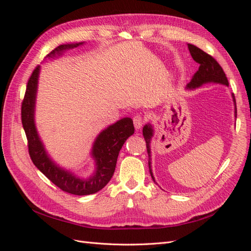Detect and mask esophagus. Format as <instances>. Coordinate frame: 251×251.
I'll return each instance as SVG.
<instances>
[{"mask_svg": "<svg viewBox=\"0 0 251 251\" xmlns=\"http://www.w3.org/2000/svg\"><path fill=\"white\" fill-rule=\"evenodd\" d=\"M133 121H134V126H135V128L136 130H139V128L143 126L144 124V119L141 115H136L134 116L133 118Z\"/></svg>", "mask_w": 251, "mask_h": 251, "instance_id": "34e87169", "label": "esophagus"}]
</instances>
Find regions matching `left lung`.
Listing matches in <instances>:
<instances>
[{
  "label": "left lung",
  "mask_w": 251,
  "mask_h": 251,
  "mask_svg": "<svg viewBox=\"0 0 251 251\" xmlns=\"http://www.w3.org/2000/svg\"><path fill=\"white\" fill-rule=\"evenodd\" d=\"M187 46H188L189 52H191V55H192L193 59L196 63H198L200 65L198 71H197L193 75V78H192L191 82L187 83V89L198 88V87L202 86L203 83H206V82H218V83H223V85L228 86V79H227L226 75L222 69V67L219 65V63L214 57L209 55L208 53L201 50L200 48L194 46V45H192V44H187ZM232 97H233V101L235 103L233 94H232ZM235 112H237V108H235ZM142 134H143L144 140H146V143H147V151L149 154L150 174L151 176V179L154 180V182H156L155 178L153 176V172H151V169L150 143H151V136H153V128H151V125L144 126L143 130H142Z\"/></svg>",
  "instance_id": "left-lung-1"
}]
</instances>
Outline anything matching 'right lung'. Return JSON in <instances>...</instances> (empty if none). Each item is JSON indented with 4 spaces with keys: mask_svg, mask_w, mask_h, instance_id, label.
<instances>
[{
    "mask_svg": "<svg viewBox=\"0 0 251 251\" xmlns=\"http://www.w3.org/2000/svg\"><path fill=\"white\" fill-rule=\"evenodd\" d=\"M81 44L60 45L52 50L48 56L52 57L55 54H60L63 51L73 49ZM39 73L40 66H37L28 79L21 110L22 124L28 141L30 158L36 168L63 192L76 196L91 195L100 192L113 177L119 151L126 140L134 134L133 120L131 118H123L98 135L92 150V156L96 161V172L89 179L75 177L70 172L58 168L52 162L37 135L34 125V103Z\"/></svg>",
    "mask_w": 251,
    "mask_h": 251,
    "instance_id": "1",
    "label": "right lung"
}]
</instances>
